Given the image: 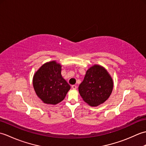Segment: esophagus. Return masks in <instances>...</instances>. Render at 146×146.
<instances>
[{
  "label": "esophagus",
  "instance_id": "34e87169",
  "mask_svg": "<svg viewBox=\"0 0 146 146\" xmlns=\"http://www.w3.org/2000/svg\"><path fill=\"white\" fill-rule=\"evenodd\" d=\"M71 88H72L74 89V90H75V89L77 88V86H76V85H73L71 86Z\"/></svg>",
  "mask_w": 146,
  "mask_h": 146
}]
</instances>
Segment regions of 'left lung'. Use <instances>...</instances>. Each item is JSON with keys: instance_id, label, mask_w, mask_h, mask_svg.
I'll return each instance as SVG.
<instances>
[{"instance_id": "8db88e82", "label": "left lung", "mask_w": 146, "mask_h": 146, "mask_svg": "<svg viewBox=\"0 0 146 146\" xmlns=\"http://www.w3.org/2000/svg\"><path fill=\"white\" fill-rule=\"evenodd\" d=\"M113 83L107 71L99 65H94L86 71L83 81L79 85V93L90 106H98L110 97Z\"/></svg>"}]
</instances>
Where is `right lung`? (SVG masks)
<instances>
[{
    "label": "right lung",
    "instance_id": "right-lung-1",
    "mask_svg": "<svg viewBox=\"0 0 146 146\" xmlns=\"http://www.w3.org/2000/svg\"><path fill=\"white\" fill-rule=\"evenodd\" d=\"M61 71L60 64L51 61L43 64L34 75V88L44 103H60L70 89V85L62 77Z\"/></svg>",
    "mask_w": 146,
    "mask_h": 146
}]
</instances>
